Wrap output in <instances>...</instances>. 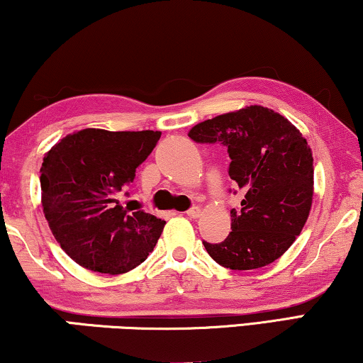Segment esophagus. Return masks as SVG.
Instances as JSON below:
<instances>
[{
	"instance_id": "obj_1",
	"label": "esophagus",
	"mask_w": 363,
	"mask_h": 363,
	"mask_svg": "<svg viewBox=\"0 0 363 363\" xmlns=\"http://www.w3.org/2000/svg\"><path fill=\"white\" fill-rule=\"evenodd\" d=\"M186 213H187L189 218H199V217H201L202 211H201V207H192V208H189Z\"/></svg>"
}]
</instances>
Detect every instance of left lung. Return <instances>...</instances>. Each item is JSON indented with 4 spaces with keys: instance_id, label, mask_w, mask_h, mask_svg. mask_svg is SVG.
Masks as SVG:
<instances>
[{
    "instance_id": "8db88e82",
    "label": "left lung",
    "mask_w": 363,
    "mask_h": 363,
    "mask_svg": "<svg viewBox=\"0 0 363 363\" xmlns=\"http://www.w3.org/2000/svg\"><path fill=\"white\" fill-rule=\"evenodd\" d=\"M196 143L227 146L228 176L245 192L232 208V232L203 242L222 267L255 269L273 263L303 230L313 203V152L299 130L277 111L252 105L202 121L189 131Z\"/></svg>"
}]
</instances>
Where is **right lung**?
<instances>
[{"label":"right lung","mask_w":363,"mask_h":363,"mask_svg":"<svg viewBox=\"0 0 363 363\" xmlns=\"http://www.w3.org/2000/svg\"><path fill=\"white\" fill-rule=\"evenodd\" d=\"M160 131L80 130L62 138L40 167L43 208L60 248L80 267L121 274L147 258L164 220L123 207L118 194L135 179Z\"/></svg>","instance_id":"1"}]
</instances>
